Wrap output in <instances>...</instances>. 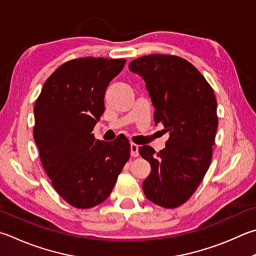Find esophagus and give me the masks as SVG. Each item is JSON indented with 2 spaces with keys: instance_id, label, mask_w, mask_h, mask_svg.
I'll return each instance as SVG.
<instances>
[{
  "instance_id": "esophagus-1",
  "label": "esophagus",
  "mask_w": 256,
  "mask_h": 256,
  "mask_svg": "<svg viewBox=\"0 0 256 256\" xmlns=\"http://www.w3.org/2000/svg\"><path fill=\"white\" fill-rule=\"evenodd\" d=\"M130 148H131V156H138V146H136V144H134V143H131Z\"/></svg>"
}]
</instances>
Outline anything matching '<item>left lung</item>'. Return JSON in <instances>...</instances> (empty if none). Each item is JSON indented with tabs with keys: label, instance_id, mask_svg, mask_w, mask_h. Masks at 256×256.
I'll use <instances>...</instances> for the list:
<instances>
[{
	"label": "left lung",
	"instance_id": "obj_1",
	"mask_svg": "<svg viewBox=\"0 0 256 256\" xmlns=\"http://www.w3.org/2000/svg\"><path fill=\"white\" fill-rule=\"evenodd\" d=\"M128 69L143 78L156 125L162 123L169 133L158 154L148 146L138 148L151 164L144 194L161 207H178L192 197L210 164L218 125L215 94L196 67L176 56H144Z\"/></svg>",
	"mask_w": 256,
	"mask_h": 256
}]
</instances>
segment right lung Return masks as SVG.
Masks as SVG:
<instances>
[{"label": "right lung", "instance_id": "obj_1", "mask_svg": "<svg viewBox=\"0 0 256 256\" xmlns=\"http://www.w3.org/2000/svg\"><path fill=\"white\" fill-rule=\"evenodd\" d=\"M124 64L125 59L70 60L48 78L36 102L41 164L56 192L76 208L103 202L130 158L122 134L105 142L92 133L105 110L106 88Z\"/></svg>", "mask_w": 256, "mask_h": 256}]
</instances>
